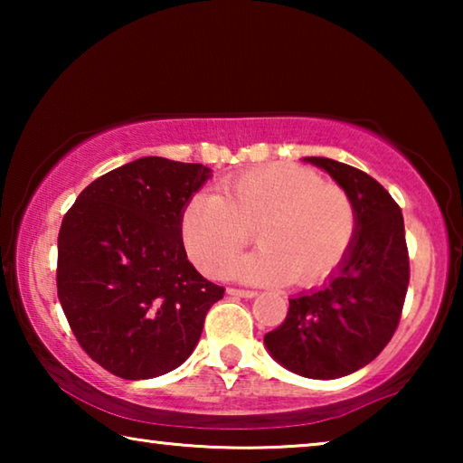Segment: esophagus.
Here are the masks:
<instances>
[{"label":"esophagus","mask_w":463,"mask_h":463,"mask_svg":"<svg viewBox=\"0 0 463 463\" xmlns=\"http://www.w3.org/2000/svg\"><path fill=\"white\" fill-rule=\"evenodd\" d=\"M231 296H239V298H255L257 292L255 289H241V288H229L226 289Z\"/></svg>","instance_id":"1"}]
</instances>
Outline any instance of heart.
Returning a JSON list of instances; mask_svg holds the SVG:
<instances>
[{
    "instance_id": "heart-1",
    "label": "heart",
    "mask_w": 463,
    "mask_h": 463,
    "mask_svg": "<svg viewBox=\"0 0 463 463\" xmlns=\"http://www.w3.org/2000/svg\"><path fill=\"white\" fill-rule=\"evenodd\" d=\"M184 245L203 273L221 276L253 241L261 249L237 265L249 281L312 286L339 268L354 245L357 214L341 185L298 165L242 171L216 194H198L179 218Z\"/></svg>"
}]
</instances>
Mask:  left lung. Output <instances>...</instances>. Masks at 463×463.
Wrapping results in <instances>:
<instances>
[{
    "label": "left lung",
    "instance_id": "left-lung-1",
    "mask_svg": "<svg viewBox=\"0 0 463 463\" xmlns=\"http://www.w3.org/2000/svg\"><path fill=\"white\" fill-rule=\"evenodd\" d=\"M304 161L325 169L349 194L355 239L323 288L289 298L286 320L263 343L289 372L335 380L362 370L390 343L409 288V249L401 206L373 177L326 156Z\"/></svg>",
    "mask_w": 463,
    "mask_h": 463
}]
</instances>
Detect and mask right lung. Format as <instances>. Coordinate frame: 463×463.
I'll use <instances>...</instances> for the list:
<instances>
[{"label": "right lung", "instance_id": "add662e5", "mask_svg": "<svg viewBox=\"0 0 463 463\" xmlns=\"http://www.w3.org/2000/svg\"><path fill=\"white\" fill-rule=\"evenodd\" d=\"M208 167L143 156L77 195L59 231L57 289L93 362L124 380L182 365L224 296L187 261L179 218Z\"/></svg>", "mask_w": 463, "mask_h": 463}]
</instances>
